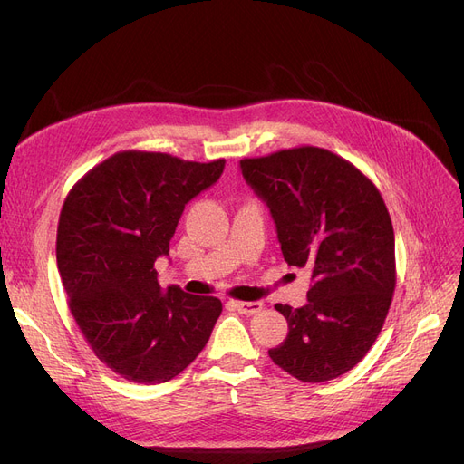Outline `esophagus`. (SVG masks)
I'll use <instances>...</instances> for the list:
<instances>
[{
	"label": "esophagus",
	"mask_w": 464,
	"mask_h": 464,
	"mask_svg": "<svg viewBox=\"0 0 464 464\" xmlns=\"http://www.w3.org/2000/svg\"><path fill=\"white\" fill-rule=\"evenodd\" d=\"M232 304H234L236 310L240 312L242 315H256V314H259L263 310V304L261 302H240V300H236Z\"/></svg>",
	"instance_id": "1"
}]
</instances>
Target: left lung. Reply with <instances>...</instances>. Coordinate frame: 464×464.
I'll use <instances>...</instances> for the list:
<instances>
[{"label": "left lung", "instance_id": "8db88e82", "mask_svg": "<svg viewBox=\"0 0 464 464\" xmlns=\"http://www.w3.org/2000/svg\"><path fill=\"white\" fill-rule=\"evenodd\" d=\"M240 168L271 208L285 261L312 276L305 305H275L288 334L269 356L300 382H329L368 354L389 314L397 266L385 201L327 149H285Z\"/></svg>", "mask_w": 464, "mask_h": 464}]
</instances>
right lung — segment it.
Returning a JSON list of instances; mask_svg holds the SVG:
<instances>
[{
  "label": "right lung",
  "instance_id": "right-lung-1",
  "mask_svg": "<svg viewBox=\"0 0 464 464\" xmlns=\"http://www.w3.org/2000/svg\"><path fill=\"white\" fill-rule=\"evenodd\" d=\"M222 170L224 159L121 150L67 193L55 257L69 310L98 360L128 382H170L213 333L220 300L162 292L154 261L170 251L186 205Z\"/></svg>",
  "mask_w": 464,
  "mask_h": 464
}]
</instances>
